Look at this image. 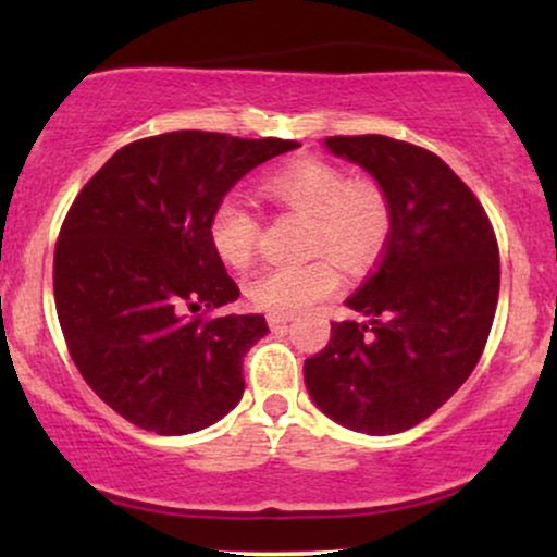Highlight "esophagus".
I'll return each instance as SVG.
<instances>
[{
    "label": "esophagus",
    "instance_id": "obj_1",
    "mask_svg": "<svg viewBox=\"0 0 557 557\" xmlns=\"http://www.w3.org/2000/svg\"><path fill=\"white\" fill-rule=\"evenodd\" d=\"M267 322H270L272 330H285L287 324L293 322V314H270L267 317Z\"/></svg>",
    "mask_w": 557,
    "mask_h": 557
}]
</instances>
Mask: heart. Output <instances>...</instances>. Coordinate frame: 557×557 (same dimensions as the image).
<instances>
[{
    "mask_svg": "<svg viewBox=\"0 0 557 557\" xmlns=\"http://www.w3.org/2000/svg\"><path fill=\"white\" fill-rule=\"evenodd\" d=\"M267 194L293 212L311 216L309 248L332 253L348 270L376 257L387 238V198L367 181H348L343 170L319 159H296L264 183ZM209 238L222 261L243 267L253 257L259 220L240 196H225L209 220ZM341 283L335 261L319 257L300 264L267 267L246 283V296L261 311L293 314L324 298Z\"/></svg>",
    "mask_w": 557,
    "mask_h": 557,
    "instance_id": "1",
    "label": "heart"
}]
</instances>
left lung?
<instances>
[{"label": "left lung", "instance_id": "obj_1", "mask_svg": "<svg viewBox=\"0 0 557 557\" xmlns=\"http://www.w3.org/2000/svg\"><path fill=\"white\" fill-rule=\"evenodd\" d=\"M387 198L389 233L376 270L304 363L311 400L363 434H398L432 417L474 372L500 293V253L482 203L432 151L387 136L324 138Z\"/></svg>", "mask_w": 557, "mask_h": 557}]
</instances>
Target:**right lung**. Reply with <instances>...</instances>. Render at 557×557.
Returning <instances> with one entry per match:
<instances>
[{"label":"right lung","mask_w":557,"mask_h":557,"mask_svg":"<svg viewBox=\"0 0 557 557\" xmlns=\"http://www.w3.org/2000/svg\"><path fill=\"white\" fill-rule=\"evenodd\" d=\"M298 146L162 133L123 146L75 196L54 248L57 317L83 380L131 424L190 434L238 406L243 356L270 327L203 319L240 296L209 220L243 175Z\"/></svg>","instance_id":"1"}]
</instances>
